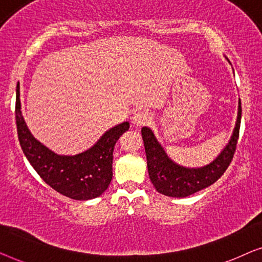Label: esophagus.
<instances>
[{
  "instance_id": "34e87169",
  "label": "esophagus",
  "mask_w": 262,
  "mask_h": 262,
  "mask_svg": "<svg viewBox=\"0 0 262 262\" xmlns=\"http://www.w3.org/2000/svg\"><path fill=\"white\" fill-rule=\"evenodd\" d=\"M150 120H151L150 114L148 112H145V111H137V112L134 114V117H132V123L137 125V126H142V125L148 124Z\"/></svg>"
}]
</instances>
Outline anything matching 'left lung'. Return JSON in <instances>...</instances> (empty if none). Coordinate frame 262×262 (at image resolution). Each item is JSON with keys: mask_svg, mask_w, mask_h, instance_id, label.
<instances>
[{"mask_svg": "<svg viewBox=\"0 0 262 262\" xmlns=\"http://www.w3.org/2000/svg\"><path fill=\"white\" fill-rule=\"evenodd\" d=\"M241 113L239 101L237 121L228 145L216 160L200 168H186L173 162L157 142L152 131L149 127H143L142 137L148 161L149 177L156 191L168 196L184 198L214 184L228 169L234 157L241 125Z\"/></svg>", "mask_w": 262, "mask_h": 262, "instance_id": "8db88e82", "label": "left lung"}]
</instances>
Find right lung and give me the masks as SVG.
Returning a JSON list of instances; mask_svg holds the SVG:
<instances>
[{
	"label": "right lung",
	"instance_id": "1",
	"mask_svg": "<svg viewBox=\"0 0 262 262\" xmlns=\"http://www.w3.org/2000/svg\"><path fill=\"white\" fill-rule=\"evenodd\" d=\"M15 119L21 149L42 180L60 194L75 200L100 196L112 180L114 145L130 124L124 121L110 128L85 151L74 156L57 155L38 142L21 114L20 87H16Z\"/></svg>",
	"mask_w": 262,
	"mask_h": 262
}]
</instances>
